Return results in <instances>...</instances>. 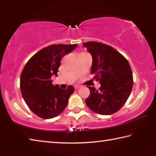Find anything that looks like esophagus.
<instances>
[{
  "label": "esophagus",
  "mask_w": 156,
  "mask_h": 156,
  "mask_svg": "<svg viewBox=\"0 0 156 156\" xmlns=\"http://www.w3.org/2000/svg\"><path fill=\"white\" fill-rule=\"evenodd\" d=\"M74 88H75V89H78L79 88H80V85H76V86H74Z\"/></svg>",
  "instance_id": "1"
}]
</instances>
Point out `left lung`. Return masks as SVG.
<instances>
[{"mask_svg": "<svg viewBox=\"0 0 156 156\" xmlns=\"http://www.w3.org/2000/svg\"><path fill=\"white\" fill-rule=\"evenodd\" d=\"M83 46L91 54V73L101 85L98 90L88 86L90 95L85 100L86 105L100 115L114 113L125 105L133 87V74L129 62L107 44L91 41Z\"/></svg>", "mask_w": 156, "mask_h": 156, "instance_id": "left-lung-1", "label": "left lung"}]
</instances>
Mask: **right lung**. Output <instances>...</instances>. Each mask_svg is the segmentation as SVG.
<instances>
[{
    "instance_id": "1",
    "label": "right lung",
    "mask_w": 156,
    "mask_h": 156,
    "mask_svg": "<svg viewBox=\"0 0 156 156\" xmlns=\"http://www.w3.org/2000/svg\"><path fill=\"white\" fill-rule=\"evenodd\" d=\"M77 44H51L42 49L26 63L21 73L20 87L22 96L30 110L44 119H50L62 113L74 87L67 89L51 83L52 75L57 76L60 61L72 51Z\"/></svg>"
}]
</instances>
